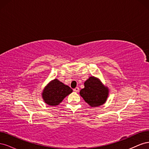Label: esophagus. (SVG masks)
Masks as SVG:
<instances>
[{"label": "esophagus", "instance_id": "34e87169", "mask_svg": "<svg viewBox=\"0 0 149 149\" xmlns=\"http://www.w3.org/2000/svg\"><path fill=\"white\" fill-rule=\"evenodd\" d=\"M73 91H74V92H76V93H78V92L79 91V88H78V87L75 88L73 89Z\"/></svg>", "mask_w": 149, "mask_h": 149}]
</instances>
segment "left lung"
<instances>
[{"mask_svg": "<svg viewBox=\"0 0 149 149\" xmlns=\"http://www.w3.org/2000/svg\"><path fill=\"white\" fill-rule=\"evenodd\" d=\"M84 88L79 94L88 104L93 107L104 104L109 95V89L97 78L91 76L84 82Z\"/></svg>", "mask_w": 149, "mask_h": 149, "instance_id": "obj_1", "label": "left lung"}]
</instances>
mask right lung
I'll return each mask as SVG.
<instances>
[{"label": "right lung", "instance_id": "obj_1", "mask_svg": "<svg viewBox=\"0 0 149 149\" xmlns=\"http://www.w3.org/2000/svg\"><path fill=\"white\" fill-rule=\"evenodd\" d=\"M72 92L73 89L68 86L55 79L46 86L42 94L45 102L49 106H54L59 104L66 96Z\"/></svg>", "mask_w": 149, "mask_h": 149}]
</instances>
